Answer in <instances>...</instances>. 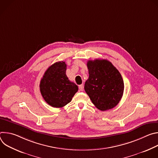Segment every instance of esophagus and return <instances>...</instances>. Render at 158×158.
<instances>
[{
  "label": "esophagus",
  "instance_id": "1",
  "mask_svg": "<svg viewBox=\"0 0 158 158\" xmlns=\"http://www.w3.org/2000/svg\"><path fill=\"white\" fill-rule=\"evenodd\" d=\"M79 89L81 91H83L84 88H83V85H82V84H81V85H79Z\"/></svg>",
  "mask_w": 158,
  "mask_h": 158
}]
</instances>
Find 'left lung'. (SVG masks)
<instances>
[{
  "label": "left lung",
  "mask_w": 158,
  "mask_h": 158,
  "mask_svg": "<svg viewBox=\"0 0 158 158\" xmlns=\"http://www.w3.org/2000/svg\"><path fill=\"white\" fill-rule=\"evenodd\" d=\"M89 78L84 90L94 106L101 110L116 106L124 92V81L116 67L106 59L88 60Z\"/></svg>",
  "instance_id": "8db88e82"
}]
</instances>
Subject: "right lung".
<instances>
[{
  "mask_svg": "<svg viewBox=\"0 0 158 158\" xmlns=\"http://www.w3.org/2000/svg\"><path fill=\"white\" fill-rule=\"evenodd\" d=\"M65 62L51 65L45 72L40 82V91L49 105L62 107L69 103L78 91L77 85L67 77Z\"/></svg>",
  "mask_w": 158,
  "mask_h": 158,
  "instance_id": "1",
  "label": "right lung"
}]
</instances>
